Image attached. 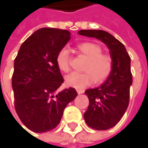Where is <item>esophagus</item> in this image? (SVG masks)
I'll return each instance as SVG.
<instances>
[{
    "label": "esophagus",
    "instance_id": "esophagus-1",
    "mask_svg": "<svg viewBox=\"0 0 148 148\" xmlns=\"http://www.w3.org/2000/svg\"><path fill=\"white\" fill-rule=\"evenodd\" d=\"M77 92L79 94H81V93H84V90H77Z\"/></svg>",
    "mask_w": 148,
    "mask_h": 148
}]
</instances>
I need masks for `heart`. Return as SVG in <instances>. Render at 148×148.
<instances>
[{"mask_svg": "<svg viewBox=\"0 0 148 148\" xmlns=\"http://www.w3.org/2000/svg\"><path fill=\"white\" fill-rule=\"evenodd\" d=\"M77 50L87 59V63L83 70L84 73H71L65 77V84L76 89L82 90L93 84L97 85L103 84L112 72L113 59L103 54L101 46L94 42H83L77 45ZM58 69L64 73L70 70V55L66 48L59 51L56 57Z\"/></svg>", "mask_w": 148, "mask_h": 148, "instance_id": "obj_1", "label": "heart"}]
</instances>
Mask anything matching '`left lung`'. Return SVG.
Instances as JSON below:
<instances>
[{"mask_svg": "<svg viewBox=\"0 0 148 148\" xmlns=\"http://www.w3.org/2000/svg\"><path fill=\"white\" fill-rule=\"evenodd\" d=\"M79 34L101 40L109 48L113 59L112 72L104 84L85 91L89 106L84 115L86 124L92 129L109 130L121 120L129 106L133 83L131 59L125 46L106 31L80 30Z\"/></svg>", "mask_w": 148, "mask_h": 148, "instance_id": "obj_1", "label": "left lung"}]
</instances>
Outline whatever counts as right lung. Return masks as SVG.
I'll list each match as a JSON object with an SVG mask.
<instances>
[{
    "label": "right lung",
    "instance_id": "right-lung-1",
    "mask_svg": "<svg viewBox=\"0 0 148 148\" xmlns=\"http://www.w3.org/2000/svg\"><path fill=\"white\" fill-rule=\"evenodd\" d=\"M69 39L67 30L40 28L18 50L12 75L14 108L31 131L45 133L54 130L66 106L78 95L73 88L57 92L64 79L56 57Z\"/></svg>",
    "mask_w": 148,
    "mask_h": 148
}]
</instances>
